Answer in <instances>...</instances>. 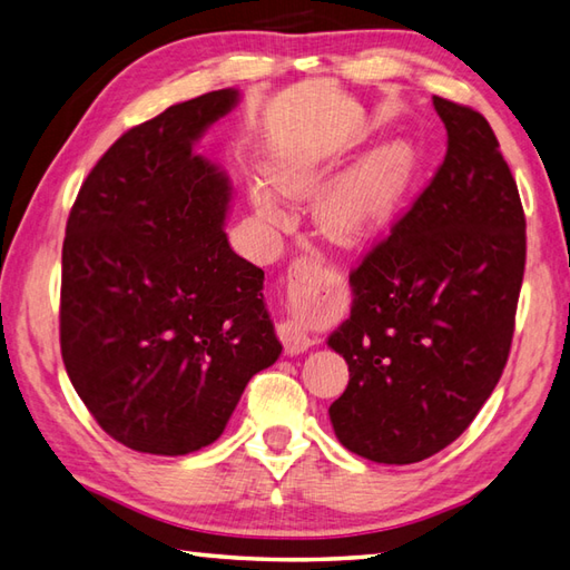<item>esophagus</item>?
Masks as SVG:
<instances>
[{
	"instance_id": "34e87169",
	"label": "esophagus",
	"mask_w": 570,
	"mask_h": 570,
	"mask_svg": "<svg viewBox=\"0 0 570 570\" xmlns=\"http://www.w3.org/2000/svg\"><path fill=\"white\" fill-rule=\"evenodd\" d=\"M320 271H322V258H320V255H315V253L299 255V258H295L293 265H289V275H287L289 277V285L299 287L302 283H307L309 277H315ZM277 336H281V342H283L287 354L307 352L309 346L315 344V340H312V334L305 327V322H302L295 315H289L281 324H277Z\"/></svg>"
}]
</instances>
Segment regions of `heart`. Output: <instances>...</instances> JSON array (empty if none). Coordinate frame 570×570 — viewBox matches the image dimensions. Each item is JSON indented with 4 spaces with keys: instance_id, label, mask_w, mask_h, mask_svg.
I'll list each match as a JSON object with an SVG mask.
<instances>
[{
    "instance_id": "heart-1",
    "label": "heart",
    "mask_w": 570,
    "mask_h": 570,
    "mask_svg": "<svg viewBox=\"0 0 570 570\" xmlns=\"http://www.w3.org/2000/svg\"><path fill=\"white\" fill-rule=\"evenodd\" d=\"M411 159L403 147L391 145L364 159L354 171L322 194L317 204L320 224L336 238H358L376 228L393 212L409 179ZM273 189L287 196H299L317 184V174L309 167H275L268 174ZM250 202L255 214L265 224H275L277 204L265 187H253Z\"/></svg>"
}]
</instances>
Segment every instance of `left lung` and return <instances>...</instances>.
I'll list each match as a JSON object with an SVG mask.
<instances>
[{
	"label": "left lung",
	"instance_id": "left-lung-1",
	"mask_svg": "<svg viewBox=\"0 0 570 570\" xmlns=\"http://www.w3.org/2000/svg\"><path fill=\"white\" fill-rule=\"evenodd\" d=\"M433 106L443 165L350 273L352 315L327 342L350 364L334 433L386 464L421 462L468 431L507 366L524 281L527 218L490 122Z\"/></svg>",
	"mask_w": 570,
	"mask_h": 570
}]
</instances>
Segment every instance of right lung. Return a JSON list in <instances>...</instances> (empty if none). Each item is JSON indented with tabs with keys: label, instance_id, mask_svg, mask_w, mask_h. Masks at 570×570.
<instances>
[{
	"label": "right lung",
	"instance_id": "1",
	"mask_svg": "<svg viewBox=\"0 0 570 570\" xmlns=\"http://www.w3.org/2000/svg\"><path fill=\"white\" fill-rule=\"evenodd\" d=\"M238 90L127 130L80 187L61 255V356L110 438L153 455L212 445L283 346L263 271L224 234L228 179L194 155Z\"/></svg>",
	"mask_w": 570,
	"mask_h": 570
}]
</instances>
